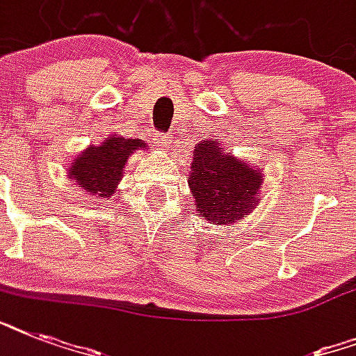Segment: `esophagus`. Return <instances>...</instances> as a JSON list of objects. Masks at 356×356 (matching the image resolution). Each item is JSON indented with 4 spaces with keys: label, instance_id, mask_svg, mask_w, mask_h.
Listing matches in <instances>:
<instances>
[{
    "label": "esophagus",
    "instance_id": "esophagus-1",
    "mask_svg": "<svg viewBox=\"0 0 356 356\" xmlns=\"http://www.w3.org/2000/svg\"><path fill=\"white\" fill-rule=\"evenodd\" d=\"M155 142H153V144L156 145V149H170V147H172V136H168V134H156L155 138Z\"/></svg>",
    "mask_w": 356,
    "mask_h": 356
}]
</instances>
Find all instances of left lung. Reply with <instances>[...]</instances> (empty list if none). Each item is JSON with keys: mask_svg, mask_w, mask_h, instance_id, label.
I'll use <instances>...</instances> for the list:
<instances>
[{"mask_svg": "<svg viewBox=\"0 0 356 356\" xmlns=\"http://www.w3.org/2000/svg\"><path fill=\"white\" fill-rule=\"evenodd\" d=\"M264 173L225 151L218 140H201L190 166L188 188L195 212L214 225H234L260 205Z\"/></svg>", "mask_w": 356, "mask_h": 356, "instance_id": "1", "label": "left lung"}]
</instances>
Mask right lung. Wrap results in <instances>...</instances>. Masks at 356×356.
Returning <instances> with one entry per match:
<instances>
[{
	"label": "right lung",
	"instance_id": "obj_1",
	"mask_svg": "<svg viewBox=\"0 0 356 356\" xmlns=\"http://www.w3.org/2000/svg\"><path fill=\"white\" fill-rule=\"evenodd\" d=\"M138 149H147L144 140L108 134L105 142L92 144L81 151L66 173L75 184H79L85 194H88V197L111 200V195L118 192L129 156Z\"/></svg>",
	"mask_w": 356,
	"mask_h": 356
}]
</instances>
